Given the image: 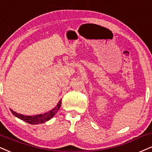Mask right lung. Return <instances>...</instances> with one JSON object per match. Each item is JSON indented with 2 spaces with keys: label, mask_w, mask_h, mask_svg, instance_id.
Returning a JSON list of instances; mask_svg holds the SVG:
<instances>
[{
  "label": "right lung",
  "mask_w": 152,
  "mask_h": 152,
  "mask_svg": "<svg viewBox=\"0 0 152 152\" xmlns=\"http://www.w3.org/2000/svg\"><path fill=\"white\" fill-rule=\"evenodd\" d=\"M61 101L62 99L59 101V102L58 103V104L56 105L53 109L49 110L48 112L43 113V114H39V115H24L22 114L18 113L17 112L14 111L12 109H10L11 113L14 115L15 117L18 118L20 120H22L26 123H29L31 125H37L40 124V123H44L45 122L49 121L53 117L54 115L57 113L58 110H59V108H61Z\"/></svg>",
  "instance_id": "add662e5"
}]
</instances>
